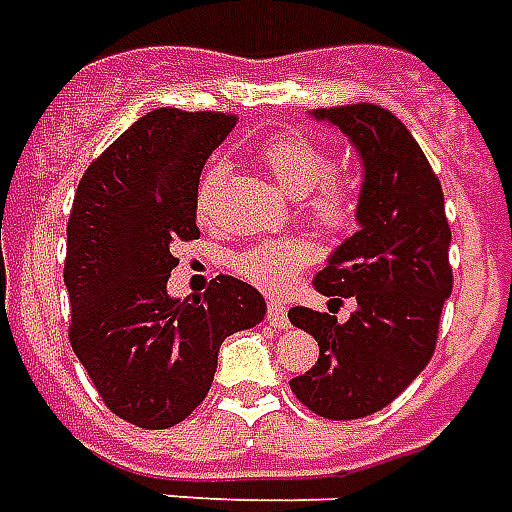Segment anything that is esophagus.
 Masks as SVG:
<instances>
[{
  "mask_svg": "<svg viewBox=\"0 0 512 512\" xmlns=\"http://www.w3.org/2000/svg\"><path fill=\"white\" fill-rule=\"evenodd\" d=\"M265 319H268L273 327H290V319H287V308H284L279 300H271V303H268Z\"/></svg>",
  "mask_w": 512,
  "mask_h": 512,
  "instance_id": "esophagus-1",
  "label": "esophagus"
}]
</instances>
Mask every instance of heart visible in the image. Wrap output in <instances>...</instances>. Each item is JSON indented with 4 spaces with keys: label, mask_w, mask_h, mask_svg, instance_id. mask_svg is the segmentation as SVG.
I'll return each mask as SVG.
<instances>
[{
    "label": "heart",
    "mask_w": 512,
    "mask_h": 512,
    "mask_svg": "<svg viewBox=\"0 0 512 512\" xmlns=\"http://www.w3.org/2000/svg\"><path fill=\"white\" fill-rule=\"evenodd\" d=\"M260 158L287 193L303 195V214L317 228L338 236L354 225V217H357L354 190L346 179L330 174L333 158L314 139L303 134L273 136L260 152ZM222 179H225L222 161H212L201 174V182L195 190V209L201 220H209L214 193L222 185ZM308 257H311V249L306 241H263L236 257V271L260 290L279 292L298 276L300 268L308 263Z\"/></svg>",
    "instance_id": "1"
}]
</instances>
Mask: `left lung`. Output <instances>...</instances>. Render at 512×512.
<instances>
[{
  "instance_id": "8db88e82",
  "label": "left lung",
  "mask_w": 512,
  "mask_h": 512,
  "mask_svg": "<svg viewBox=\"0 0 512 512\" xmlns=\"http://www.w3.org/2000/svg\"><path fill=\"white\" fill-rule=\"evenodd\" d=\"M360 150L365 166L360 230L335 249L314 287L357 300L338 325L314 308L290 322L317 338L319 360L290 389L325 419H362L392 403L435 354L443 303L454 287L443 187L403 120L378 104L317 109Z\"/></svg>"
}]
</instances>
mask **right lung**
Here are the masks:
<instances>
[{
	"label": "right lung",
	"instance_id": "right-lung-1",
	"mask_svg": "<svg viewBox=\"0 0 512 512\" xmlns=\"http://www.w3.org/2000/svg\"><path fill=\"white\" fill-rule=\"evenodd\" d=\"M236 126L230 112L161 107L85 169L66 222L69 343L109 411L169 429L204 403L228 335L255 327L265 300L217 276L204 298L166 292L177 241L201 236L195 190L206 158Z\"/></svg>",
	"mask_w": 512,
	"mask_h": 512
}]
</instances>
